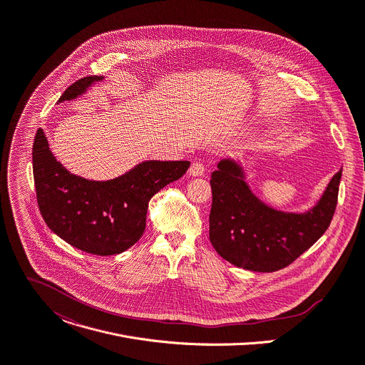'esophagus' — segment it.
Listing matches in <instances>:
<instances>
[{
  "mask_svg": "<svg viewBox=\"0 0 365 365\" xmlns=\"http://www.w3.org/2000/svg\"><path fill=\"white\" fill-rule=\"evenodd\" d=\"M204 172H205V165H204L201 161H195V163H192L190 169H189V175H190V176H193V178H196V176H202V175H204Z\"/></svg>",
  "mask_w": 365,
  "mask_h": 365,
  "instance_id": "1",
  "label": "esophagus"
}]
</instances>
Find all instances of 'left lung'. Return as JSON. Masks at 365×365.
Returning a JSON list of instances; mask_svg holds the SVG:
<instances>
[{
	"label": "left lung",
	"mask_w": 365,
	"mask_h": 365,
	"mask_svg": "<svg viewBox=\"0 0 365 365\" xmlns=\"http://www.w3.org/2000/svg\"><path fill=\"white\" fill-rule=\"evenodd\" d=\"M211 175L210 240L217 253L239 268L275 272L310 249L334 218L342 170L306 212L275 210L252 192L242 165L224 158Z\"/></svg>",
	"instance_id": "8db88e82"
}]
</instances>
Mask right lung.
Masks as SVG:
<instances>
[{"label":"right lung","mask_w":365,"mask_h":365,"mask_svg":"<svg viewBox=\"0 0 365 365\" xmlns=\"http://www.w3.org/2000/svg\"><path fill=\"white\" fill-rule=\"evenodd\" d=\"M103 77H84L71 84L58 103L86 93ZM33 178L41 214L56 236L78 250L97 256L118 255L134 246L145 230L151 197L180 179L189 161L148 160L125 175L87 180L70 173L53 157L45 132L38 129L33 143Z\"/></svg>","instance_id":"right-lung-1"}]
</instances>
